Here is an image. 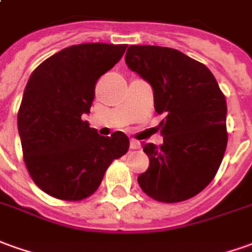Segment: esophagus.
I'll use <instances>...</instances> for the list:
<instances>
[{"label":"esophagus","instance_id":"obj_1","mask_svg":"<svg viewBox=\"0 0 252 252\" xmlns=\"http://www.w3.org/2000/svg\"><path fill=\"white\" fill-rule=\"evenodd\" d=\"M130 148L131 149H140V143L137 140H130Z\"/></svg>","mask_w":252,"mask_h":252}]
</instances>
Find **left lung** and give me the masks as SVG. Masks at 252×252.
<instances>
[{"instance_id": "1", "label": "left lung", "mask_w": 252, "mask_h": 252, "mask_svg": "<svg viewBox=\"0 0 252 252\" xmlns=\"http://www.w3.org/2000/svg\"><path fill=\"white\" fill-rule=\"evenodd\" d=\"M126 64L154 89V104L163 114V144H143L148 170L140 188L162 203L188 200L213 181L228 144L226 100L203 63L164 46L131 45Z\"/></svg>"}]
</instances>
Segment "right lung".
Here are the masks:
<instances>
[{"instance_id": "1", "label": "right lung", "mask_w": 252, "mask_h": 252, "mask_svg": "<svg viewBox=\"0 0 252 252\" xmlns=\"http://www.w3.org/2000/svg\"><path fill=\"white\" fill-rule=\"evenodd\" d=\"M127 45L81 43L46 59L32 71L17 112L29 174L48 195L79 202L93 195L105 171L129 149L122 131L103 137L83 121L98 78L115 65Z\"/></svg>"}]
</instances>
